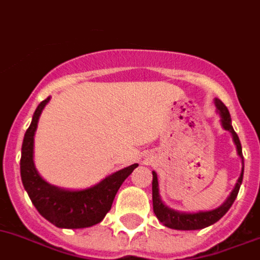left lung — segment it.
Instances as JSON below:
<instances>
[{
	"label": "left lung",
	"mask_w": 260,
	"mask_h": 260,
	"mask_svg": "<svg viewBox=\"0 0 260 260\" xmlns=\"http://www.w3.org/2000/svg\"><path fill=\"white\" fill-rule=\"evenodd\" d=\"M214 104L217 106V110L221 117V125L225 130L232 134L233 141L237 146V152H238L239 157L242 159V172L239 176L238 181H237L236 187L232 190L230 196L226 199L225 203L221 206L216 208L213 210H206V212H197V213H185V212H177V210L171 209L167 205H164L161 201L160 194H159V183H157V175L155 171H152V206H154V213L157 219L163 223L164 226L171 228V229L176 230H199L208 228V226L216 223L218 219L222 218L226 214V212L230 209V206L233 205L234 200L237 199V194L241 188L242 180H243V155H242V146L239 142L238 135L234 132V128L232 126V118H230V113L228 110L221 100L216 99Z\"/></svg>",
	"instance_id": "left-lung-1"
}]
</instances>
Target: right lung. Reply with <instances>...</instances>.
I'll use <instances>...</instances> for the list:
<instances>
[{"label":"right lung","mask_w":260,"mask_h":260,"mask_svg":"<svg viewBox=\"0 0 260 260\" xmlns=\"http://www.w3.org/2000/svg\"><path fill=\"white\" fill-rule=\"evenodd\" d=\"M48 101L50 97L38 105L24 134L21 155L22 184L38 212L51 223L61 229L89 228L103 221L119 187L138 164L122 168L86 189H63L43 180L34 164V135L42 110Z\"/></svg>","instance_id":"obj_1"}]
</instances>
